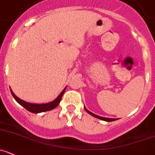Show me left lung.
Listing matches in <instances>:
<instances>
[{"label": "left lung", "instance_id": "1", "mask_svg": "<svg viewBox=\"0 0 155 155\" xmlns=\"http://www.w3.org/2000/svg\"><path fill=\"white\" fill-rule=\"evenodd\" d=\"M84 108H85V107H84ZM85 109H86V112H87L88 113H89V114H90L91 115H92V116L95 117V118H99V119H101V120H103V121H115V120H117L116 118H105V117H101V116H99V115H95V114L92 113V112H89V110H87V109H86V108H85Z\"/></svg>", "mask_w": 155, "mask_h": 155}]
</instances>
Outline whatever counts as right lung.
Returning a JSON list of instances; mask_svg holds the SVG:
<instances>
[{"label":"right lung","instance_id":"right-lung-1","mask_svg":"<svg viewBox=\"0 0 155 155\" xmlns=\"http://www.w3.org/2000/svg\"><path fill=\"white\" fill-rule=\"evenodd\" d=\"M65 90H66V88L63 90V92L59 95L57 98H56L55 100H53V102H49V103H46V104H32V103H29V102H25V101L22 100V99H19L18 97H17L14 94V92L11 90V94H12L13 97L16 99L17 102L19 104H21L22 106H24V108L28 110L29 112H31L33 113H40V112H47V111H50L53 109V108H56L59 103L60 102L62 99V96H63V93H64Z\"/></svg>","mask_w":155,"mask_h":155}]
</instances>
